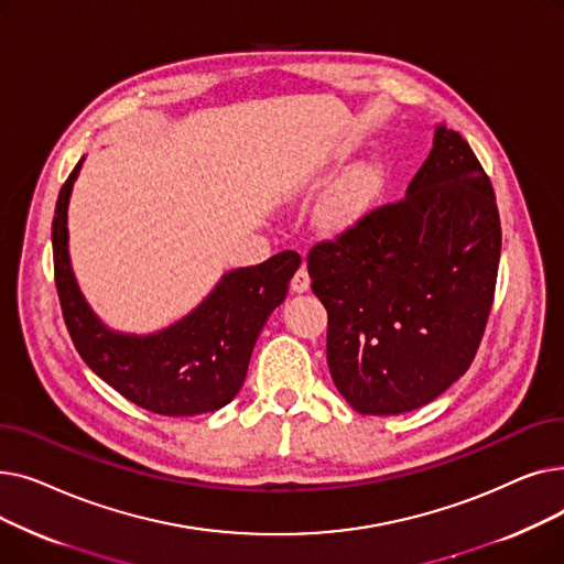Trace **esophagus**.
I'll return each instance as SVG.
<instances>
[{
  "mask_svg": "<svg viewBox=\"0 0 564 564\" xmlns=\"http://www.w3.org/2000/svg\"><path fill=\"white\" fill-rule=\"evenodd\" d=\"M308 285H311V276H308L306 267L302 264L300 270L294 272V276H292V281H290V288H292V292H306Z\"/></svg>",
  "mask_w": 564,
  "mask_h": 564,
  "instance_id": "obj_1",
  "label": "esophagus"
}]
</instances>
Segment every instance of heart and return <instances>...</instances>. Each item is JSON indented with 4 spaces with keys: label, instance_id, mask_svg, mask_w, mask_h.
<instances>
[{
    "label": "heart",
    "instance_id": "1",
    "mask_svg": "<svg viewBox=\"0 0 564 564\" xmlns=\"http://www.w3.org/2000/svg\"><path fill=\"white\" fill-rule=\"evenodd\" d=\"M379 187V175L375 166L359 164L347 171L338 185L332 189L327 203L322 207V219L329 226H347L357 221L372 203Z\"/></svg>",
    "mask_w": 564,
    "mask_h": 564
}]
</instances>
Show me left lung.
I'll return each mask as SVG.
<instances>
[{
  "instance_id": "8db88e82",
  "label": "left lung",
  "mask_w": 564,
  "mask_h": 564,
  "mask_svg": "<svg viewBox=\"0 0 564 564\" xmlns=\"http://www.w3.org/2000/svg\"><path fill=\"white\" fill-rule=\"evenodd\" d=\"M498 260L489 175L459 132L438 128L406 196L308 251L340 395L366 416H395L446 391L482 343Z\"/></svg>"
}]
</instances>
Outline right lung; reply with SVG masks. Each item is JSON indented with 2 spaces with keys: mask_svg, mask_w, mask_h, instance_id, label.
I'll use <instances>...</instances> for the list:
<instances>
[{
  "mask_svg": "<svg viewBox=\"0 0 564 564\" xmlns=\"http://www.w3.org/2000/svg\"><path fill=\"white\" fill-rule=\"evenodd\" d=\"M82 162L58 192L52 219L54 283L66 329L84 364L113 391L160 416H196L226 406L242 389L253 345L285 300L297 251L235 270L192 315L153 336L111 334L86 306L68 260L66 210Z\"/></svg>",
  "mask_w": 564,
  "mask_h": 564,
  "instance_id": "1",
  "label": "right lung"
}]
</instances>
